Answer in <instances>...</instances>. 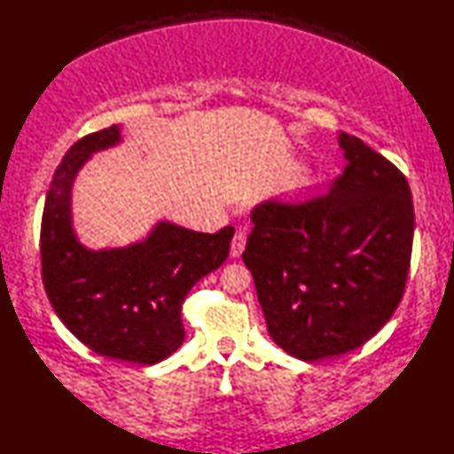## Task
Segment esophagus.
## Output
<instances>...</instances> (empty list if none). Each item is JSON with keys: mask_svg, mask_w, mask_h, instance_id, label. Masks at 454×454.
Instances as JSON below:
<instances>
[{"mask_svg": "<svg viewBox=\"0 0 454 454\" xmlns=\"http://www.w3.org/2000/svg\"><path fill=\"white\" fill-rule=\"evenodd\" d=\"M246 242H247L246 232H236V236L232 238V246H230V255H232L234 259L242 255Z\"/></svg>", "mask_w": 454, "mask_h": 454, "instance_id": "34e87169", "label": "esophagus"}]
</instances>
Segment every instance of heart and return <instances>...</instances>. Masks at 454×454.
Segmentation results:
<instances>
[{
  "mask_svg": "<svg viewBox=\"0 0 454 454\" xmlns=\"http://www.w3.org/2000/svg\"><path fill=\"white\" fill-rule=\"evenodd\" d=\"M327 185V173L322 169L316 171H306L301 177L294 181L291 189V195L296 200H306L314 195H317L324 187Z\"/></svg>",
  "mask_w": 454,
  "mask_h": 454,
  "instance_id": "obj_1",
  "label": "heart"
}]
</instances>
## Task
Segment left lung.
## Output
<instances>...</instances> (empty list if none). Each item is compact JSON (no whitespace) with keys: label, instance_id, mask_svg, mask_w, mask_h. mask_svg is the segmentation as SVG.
I'll use <instances>...</instances> for the list:
<instances>
[{"label":"left lung","instance_id":"obj_1","mask_svg":"<svg viewBox=\"0 0 454 454\" xmlns=\"http://www.w3.org/2000/svg\"><path fill=\"white\" fill-rule=\"evenodd\" d=\"M349 161L324 197L262 202L244 263L267 332L288 355L317 361L369 341L396 310L410 271L411 191L402 171L351 134Z\"/></svg>","mask_w":454,"mask_h":454}]
</instances>
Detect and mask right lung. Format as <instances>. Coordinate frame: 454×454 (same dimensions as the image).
<instances>
[{
	"label": "right lung",
	"instance_id": "1",
	"mask_svg": "<svg viewBox=\"0 0 454 454\" xmlns=\"http://www.w3.org/2000/svg\"><path fill=\"white\" fill-rule=\"evenodd\" d=\"M121 142L117 124L88 134L56 168L41 224L43 283L58 317L91 351L156 364L185 340L183 301L199 278L226 262L234 228L202 234L161 220L130 246L85 247L72 224L75 176L95 152Z\"/></svg>",
	"mask_w": 454,
	"mask_h": 454
}]
</instances>
